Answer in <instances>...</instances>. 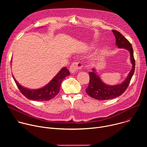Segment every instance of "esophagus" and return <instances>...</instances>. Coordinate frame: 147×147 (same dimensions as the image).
Instances as JSON below:
<instances>
[{"label": "esophagus", "instance_id": "obj_1", "mask_svg": "<svg viewBox=\"0 0 147 147\" xmlns=\"http://www.w3.org/2000/svg\"><path fill=\"white\" fill-rule=\"evenodd\" d=\"M82 67V65L80 61H75L71 64L70 67V70L71 73H74L78 71Z\"/></svg>", "mask_w": 147, "mask_h": 147}]
</instances>
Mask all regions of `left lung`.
I'll list each match as a JSON object with an SVG mask.
<instances>
[{
	"instance_id": "8db88e82",
	"label": "left lung",
	"mask_w": 147,
	"mask_h": 147,
	"mask_svg": "<svg viewBox=\"0 0 147 147\" xmlns=\"http://www.w3.org/2000/svg\"><path fill=\"white\" fill-rule=\"evenodd\" d=\"M116 38V46L119 48H124L128 50L130 54V60L132 63V69L128 76L121 84L115 86H109L105 84L97 74L95 68L89 73L90 82L86 92L92 98L101 100L115 98L121 95L128 87L130 80L134 74L135 70V60L133 49L130 42L122 34L116 30H112Z\"/></svg>"
}]
</instances>
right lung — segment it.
<instances>
[{
  "label": "right lung",
  "instance_id": "right-lung-1",
  "mask_svg": "<svg viewBox=\"0 0 147 147\" xmlns=\"http://www.w3.org/2000/svg\"><path fill=\"white\" fill-rule=\"evenodd\" d=\"M70 74L69 70L66 67L62 68L47 85L42 88L36 90H31L23 87L16 81L13 76V77L19 90L27 98L32 100L46 101L56 96L60 91V85L63 80Z\"/></svg>",
  "mask_w": 147,
  "mask_h": 147
}]
</instances>
